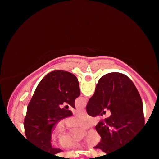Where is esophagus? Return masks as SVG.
Here are the masks:
<instances>
[{
	"label": "esophagus",
	"instance_id": "1",
	"mask_svg": "<svg viewBox=\"0 0 159 159\" xmlns=\"http://www.w3.org/2000/svg\"><path fill=\"white\" fill-rule=\"evenodd\" d=\"M81 111H82V112H84V113H86V109H85V108H83V109H81Z\"/></svg>",
	"mask_w": 159,
	"mask_h": 159
}]
</instances>
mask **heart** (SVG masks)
<instances>
[{
    "instance_id": "obj_1",
    "label": "heart",
    "mask_w": 159,
    "mask_h": 159,
    "mask_svg": "<svg viewBox=\"0 0 159 159\" xmlns=\"http://www.w3.org/2000/svg\"><path fill=\"white\" fill-rule=\"evenodd\" d=\"M96 123L94 117L85 113H79L75 117L69 118L66 120L67 126L72 128L79 126L84 129H88L93 125ZM54 133L57 136L59 137L58 144L63 149H73L78 147L80 143L69 137V133L62 124H57L54 128ZM101 140V136L96 129H90L87 133L85 137V143L87 147H96Z\"/></svg>"
}]
</instances>
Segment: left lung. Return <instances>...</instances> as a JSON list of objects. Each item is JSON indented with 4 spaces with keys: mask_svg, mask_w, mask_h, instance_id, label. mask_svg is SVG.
<instances>
[{
    "mask_svg": "<svg viewBox=\"0 0 159 159\" xmlns=\"http://www.w3.org/2000/svg\"><path fill=\"white\" fill-rule=\"evenodd\" d=\"M79 96V84L75 75L62 70L46 75L27 106L24 120L27 140L45 154L54 156L62 152L52 147V132L58 122L72 115L69 106L61 108V105L66 102L75 108V100Z\"/></svg>",
    "mask_w": 159,
    "mask_h": 159,
    "instance_id": "8db88e82",
    "label": "left lung"
}]
</instances>
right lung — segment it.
I'll return each mask as SVG.
<instances>
[{"mask_svg":"<svg viewBox=\"0 0 159 159\" xmlns=\"http://www.w3.org/2000/svg\"><path fill=\"white\" fill-rule=\"evenodd\" d=\"M105 108L111 111V116L96 125L101 141L94 148L108 154L130 143L146 125L141 98L125 75L111 72L98 80L86 110L90 116H96Z\"/></svg>","mask_w":159,"mask_h":159,"instance_id":"obj_1","label":"right lung"}]
</instances>
